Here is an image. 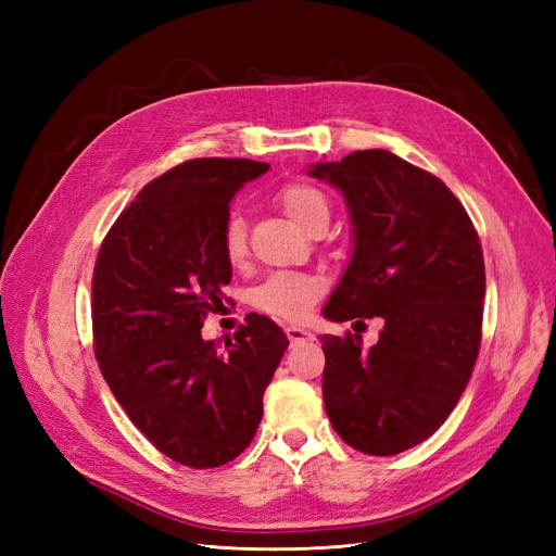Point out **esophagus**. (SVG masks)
<instances>
[{"label": "esophagus", "mask_w": 556, "mask_h": 556, "mask_svg": "<svg viewBox=\"0 0 556 556\" xmlns=\"http://www.w3.org/2000/svg\"><path fill=\"white\" fill-rule=\"evenodd\" d=\"M285 333H288V339H290L292 343L313 341V333L306 331L304 327H296V325H288V327H285Z\"/></svg>", "instance_id": "obj_1"}]
</instances>
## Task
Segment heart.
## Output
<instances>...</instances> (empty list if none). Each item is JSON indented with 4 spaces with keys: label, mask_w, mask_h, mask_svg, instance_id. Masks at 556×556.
Listing matches in <instances>:
<instances>
[{
    "label": "heart",
    "mask_w": 556,
    "mask_h": 556,
    "mask_svg": "<svg viewBox=\"0 0 556 556\" xmlns=\"http://www.w3.org/2000/svg\"><path fill=\"white\" fill-rule=\"evenodd\" d=\"M278 204L292 220L306 231L327 227L331 206L327 197L313 185L290 182L278 192ZM220 245L231 266H239L248 255L245 223L239 213H229L220 231ZM325 292V278L306 271H276L268 274L250 294L252 306L280 319H301L313 308Z\"/></svg>",
    "instance_id": "heart-1"
}]
</instances>
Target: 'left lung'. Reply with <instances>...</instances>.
<instances>
[{"label":"left lung","mask_w":556,"mask_h":556,"mask_svg":"<svg viewBox=\"0 0 556 556\" xmlns=\"http://www.w3.org/2000/svg\"><path fill=\"white\" fill-rule=\"evenodd\" d=\"M348 201L355 250L325 317H382L362 336H319L329 422L364 454L392 457L427 441L457 406L482 341L480 237L447 185L390 150H355L308 172ZM355 323V325H357Z\"/></svg>","instance_id":"obj_1"}]
</instances>
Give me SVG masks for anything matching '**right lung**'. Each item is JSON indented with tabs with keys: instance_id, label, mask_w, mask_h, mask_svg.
Returning <instances> with one entry per match:
<instances>
[{
	"instance_id": "1",
	"label": "right lung",
	"mask_w": 556,
	"mask_h": 556,
	"mask_svg": "<svg viewBox=\"0 0 556 556\" xmlns=\"http://www.w3.org/2000/svg\"><path fill=\"white\" fill-rule=\"evenodd\" d=\"M266 162L188 160L137 194L99 248L92 345L115 401L146 439L190 468L223 466L255 439L262 396L288 336L250 313L217 348L206 313L231 280L220 231L241 185Z\"/></svg>"
}]
</instances>
